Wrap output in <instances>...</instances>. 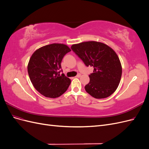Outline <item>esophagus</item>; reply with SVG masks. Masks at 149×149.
Segmentation results:
<instances>
[{"label": "esophagus", "mask_w": 149, "mask_h": 149, "mask_svg": "<svg viewBox=\"0 0 149 149\" xmlns=\"http://www.w3.org/2000/svg\"><path fill=\"white\" fill-rule=\"evenodd\" d=\"M81 74H78L76 76V78H79V77H81Z\"/></svg>", "instance_id": "obj_1"}]
</instances>
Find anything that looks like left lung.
<instances>
[{
    "mask_svg": "<svg viewBox=\"0 0 149 149\" xmlns=\"http://www.w3.org/2000/svg\"><path fill=\"white\" fill-rule=\"evenodd\" d=\"M86 66L94 68L89 75L86 91L93 97L110 96L118 88L122 76V66L116 52L107 45L97 42H86L71 47Z\"/></svg>",
    "mask_w": 149,
    "mask_h": 149,
    "instance_id": "1",
    "label": "left lung"
}]
</instances>
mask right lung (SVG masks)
I'll list each match as a JSON object with an SVG mask.
<instances>
[{
  "instance_id": "1",
  "label": "right lung",
  "mask_w": 149,
  "mask_h": 149,
  "mask_svg": "<svg viewBox=\"0 0 149 149\" xmlns=\"http://www.w3.org/2000/svg\"><path fill=\"white\" fill-rule=\"evenodd\" d=\"M71 51L66 45L53 43L37 49L28 64V73L34 88L47 97L60 96L68 88L71 80L62 73L61 63Z\"/></svg>"
}]
</instances>
